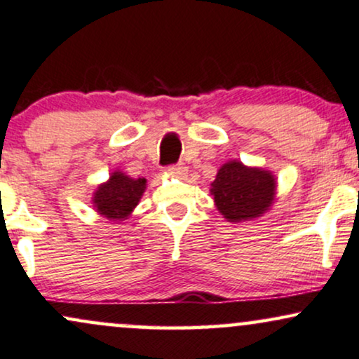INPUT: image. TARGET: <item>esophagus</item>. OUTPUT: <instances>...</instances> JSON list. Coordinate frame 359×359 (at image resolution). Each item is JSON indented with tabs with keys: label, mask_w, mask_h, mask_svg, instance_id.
<instances>
[{
	"label": "esophagus",
	"mask_w": 359,
	"mask_h": 359,
	"mask_svg": "<svg viewBox=\"0 0 359 359\" xmlns=\"http://www.w3.org/2000/svg\"><path fill=\"white\" fill-rule=\"evenodd\" d=\"M167 170L170 172V174L180 177V175H184L185 172H187V167H185L184 163H174V165H168Z\"/></svg>",
	"instance_id": "34e87169"
}]
</instances>
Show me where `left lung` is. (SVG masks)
Segmentation results:
<instances>
[{
    "label": "left lung",
    "instance_id": "left-lung-1",
    "mask_svg": "<svg viewBox=\"0 0 359 359\" xmlns=\"http://www.w3.org/2000/svg\"><path fill=\"white\" fill-rule=\"evenodd\" d=\"M276 180L269 172L227 162L219 168L212 182L215 205L231 222L259 217L273 204Z\"/></svg>",
    "mask_w": 359,
    "mask_h": 359
}]
</instances>
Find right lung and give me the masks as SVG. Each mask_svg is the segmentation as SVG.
Instances as JSON below:
<instances>
[{
  "instance_id": "obj_1",
  "label": "right lung",
  "mask_w": 359,
  "mask_h": 359,
  "mask_svg": "<svg viewBox=\"0 0 359 359\" xmlns=\"http://www.w3.org/2000/svg\"><path fill=\"white\" fill-rule=\"evenodd\" d=\"M144 191L145 179H130L120 172H115L109 182L100 185L95 192L93 204L103 217L110 221H120V219L128 217Z\"/></svg>"
}]
</instances>
